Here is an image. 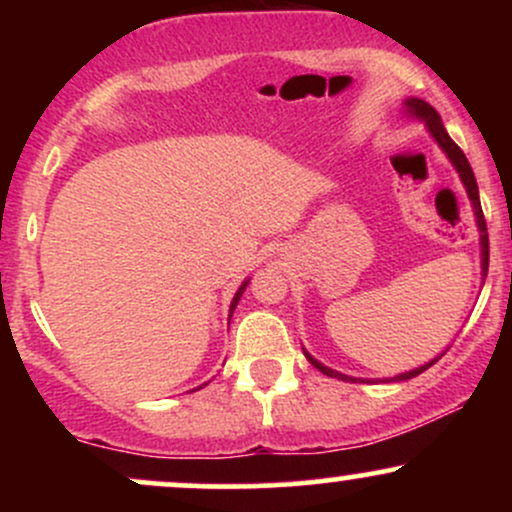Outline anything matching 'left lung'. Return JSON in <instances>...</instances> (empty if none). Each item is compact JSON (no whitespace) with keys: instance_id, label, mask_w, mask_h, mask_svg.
<instances>
[{"instance_id":"obj_1","label":"left lung","mask_w":512,"mask_h":512,"mask_svg":"<svg viewBox=\"0 0 512 512\" xmlns=\"http://www.w3.org/2000/svg\"><path fill=\"white\" fill-rule=\"evenodd\" d=\"M407 108H409V113H411V115L424 117L426 125H428V129H431V134H433V137H436V142H438L440 146H443V151H445V154H448L450 161L455 163L457 173H460V178H462V182H464V187H467V195H469V199H472L474 211H477V223H479V228H481V267H484V274H486V269H489V236H486V219H484V211H481L479 187H477V178H474V173H472V166H469L467 156L462 154L460 146H457V144L452 142V139L448 137V132H445L443 122H440V115L436 113V110L431 108V105L424 103V101H419V98H409V101H407ZM305 356H308V354H305ZM308 361L313 363V366H315L317 370H320V373L330 375V378H339V380H356V378H349V375L337 373V370H332V368L322 366V363H320V361H315L313 356H308ZM436 361H438V358H436ZM436 361L426 363V366H421V368L409 370V373L397 375V378H392V380H409V378H416V375L424 373V370H426V368H431L433 363H436Z\"/></svg>"}]
</instances>
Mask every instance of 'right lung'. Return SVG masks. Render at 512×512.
<instances>
[{
    "mask_svg": "<svg viewBox=\"0 0 512 512\" xmlns=\"http://www.w3.org/2000/svg\"><path fill=\"white\" fill-rule=\"evenodd\" d=\"M245 286H248V281H245V284H243V286H240V289H238V293H236V298H233V303H231V313H233V310H236V305H238V301H240V296H243Z\"/></svg>",
    "mask_w": 512,
    "mask_h": 512,
    "instance_id": "right-lung-1",
    "label": "right lung"
}]
</instances>
